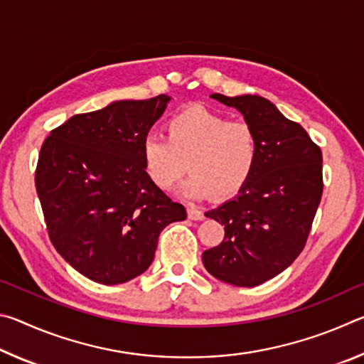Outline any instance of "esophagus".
Segmentation results:
<instances>
[{
  "label": "esophagus",
  "mask_w": 364,
  "mask_h": 364,
  "mask_svg": "<svg viewBox=\"0 0 364 364\" xmlns=\"http://www.w3.org/2000/svg\"><path fill=\"white\" fill-rule=\"evenodd\" d=\"M188 217H189L191 220H204L205 215H204V212L199 210V208L189 205V207H188Z\"/></svg>",
  "instance_id": "esophagus-1"
}]
</instances>
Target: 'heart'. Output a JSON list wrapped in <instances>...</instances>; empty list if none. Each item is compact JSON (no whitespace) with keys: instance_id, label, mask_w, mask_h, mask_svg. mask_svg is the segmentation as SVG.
<instances>
[{"instance_id":"heart-1","label":"heart","mask_w":364,"mask_h":364,"mask_svg":"<svg viewBox=\"0 0 364 364\" xmlns=\"http://www.w3.org/2000/svg\"><path fill=\"white\" fill-rule=\"evenodd\" d=\"M260 143L255 128L202 106L183 109L167 123V138L147 134L141 159L149 180L168 189L191 171L183 194L194 199L228 197L245 186L257 167Z\"/></svg>"}]
</instances>
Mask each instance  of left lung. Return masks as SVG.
<instances>
[{"instance_id": "1", "label": "left lung", "mask_w": 364, "mask_h": 364, "mask_svg": "<svg viewBox=\"0 0 364 364\" xmlns=\"http://www.w3.org/2000/svg\"><path fill=\"white\" fill-rule=\"evenodd\" d=\"M210 97L237 109L260 143L257 167L242 189L205 217L225 226L220 245L202 254L215 278L254 287L300 255L323 196V154L299 123L257 95Z\"/></svg>"}]
</instances>
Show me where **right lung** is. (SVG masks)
I'll use <instances>...</instances> for the list:
<instances>
[{"label":"right lung","instance_id":"right-lung-1","mask_svg":"<svg viewBox=\"0 0 364 364\" xmlns=\"http://www.w3.org/2000/svg\"><path fill=\"white\" fill-rule=\"evenodd\" d=\"M171 97L114 101L70 117L41 146L35 184L49 239L86 278L123 284L151 267L159 234L186 208L146 175L141 144Z\"/></svg>","mask_w":364,"mask_h":364}]
</instances>
